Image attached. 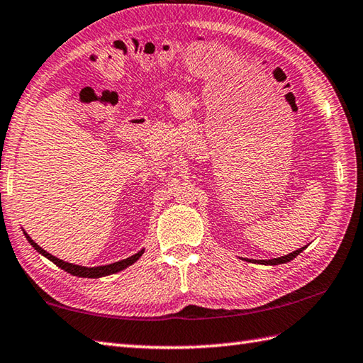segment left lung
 Listing matches in <instances>:
<instances>
[{
    "label": "left lung",
    "mask_w": 363,
    "mask_h": 363,
    "mask_svg": "<svg viewBox=\"0 0 363 363\" xmlns=\"http://www.w3.org/2000/svg\"><path fill=\"white\" fill-rule=\"evenodd\" d=\"M305 247H302V248H299V250H296V252H293V253H289V255H285V257H281V258H274V259H261V261H258L259 264H269V266H277V264H285V262H289L291 259H294L297 255H299L302 250H303ZM257 262V261H255Z\"/></svg>",
    "instance_id": "8db88e82"
}]
</instances>
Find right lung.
I'll list each match as a JSON object with an SVG mask.
<instances>
[{
	"mask_svg": "<svg viewBox=\"0 0 363 363\" xmlns=\"http://www.w3.org/2000/svg\"><path fill=\"white\" fill-rule=\"evenodd\" d=\"M25 236L28 239V242H30L35 250H38L40 255H44L45 258H48L52 262H55L56 266L64 269V271L72 274L75 277H84V279H99V277H105V275H111V274H116L119 271H123V269L132 266L135 261H137L141 255H143L145 250H141L138 253H135L133 257L127 258V259H123V261H118V262H113V264H106V266H97V267H83V266H77V264H70V262H66L62 259H58L56 257H53V255H50L48 252H45L44 248H40L38 244L34 242V240L28 236V234L25 233Z\"/></svg>",
	"mask_w": 363,
	"mask_h": 363,
	"instance_id": "add662e5",
	"label": "right lung"
}]
</instances>
